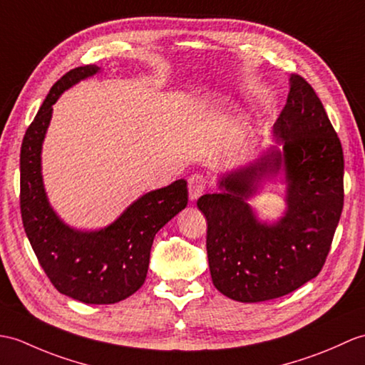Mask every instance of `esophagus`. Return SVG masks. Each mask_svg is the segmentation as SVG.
Returning <instances> with one entry per match:
<instances>
[{"label":"esophagus","instance_id":"34e87169","mask_svg":"<svg viewBox=\"0 0 365 365\" xmlns=\"http://www.w3.org/2000/svg\"><path fill=\"white\" fill-rule=\"evenodd\" d=\"M207 177L202 174H192L188 179V191H190V199L196 200L197 197H200L203 192L207 191Z\"/></svg>","mask_w":365,"mask_h":365}]
</instances>
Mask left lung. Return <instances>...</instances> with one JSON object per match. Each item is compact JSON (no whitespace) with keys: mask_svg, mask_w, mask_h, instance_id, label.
I'll return each mask as SVG.
<instances>
[{"mask_svg":"<svg viewBox=\"0 0 365 365\" xmlns=\"http://www.w3.org/2000/svg\"><path fill=\"white\" fill-rule=\"evenodd\" d=\"M274 124L279 150L225 175L221 192L203 194L210 274L219 292L242 303L283 297L319 275L344 208V152L314 88L291 74ZM284 163L288 210L277 225L256 221L245 202Z\"/></svg>","mask_w":365,"mask_h":365,"instance_id":"left-lung-1","label":"left lung"}]
</instances>
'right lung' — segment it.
<instances>
[{
  "label": "right lung",
  "mask_w": 365,
  "mask_h": 365,
  "mask_svg": "<svg viewBox=\"0 0 365 365\" xmlns=\"http://www.w3.org/2000/svg\"><path fill=\"white\" fill-rule=\"evenodd\" d=\"M98 71L83 65L63 74L29 124L20 152V210L32 250L56 289L83 303L112 304L143 286L155 233L186 207L188 186L175 180L144 194L99 232L73 230L56 216L41 182V143L61 93Z\"/></svg>",
  "instance_id": "right-lung-1"
}]
</instances>
